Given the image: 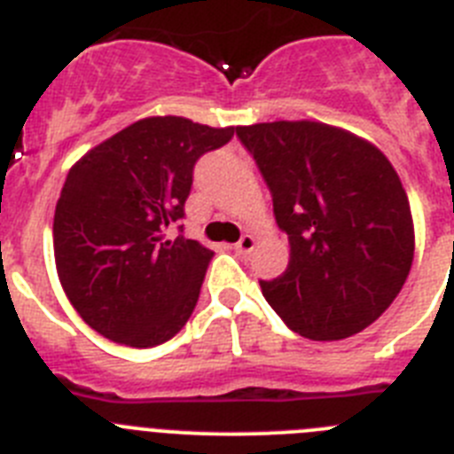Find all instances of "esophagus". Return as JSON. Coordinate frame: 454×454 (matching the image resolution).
<instances>
[{
    "label": "esophagus",
    "mask_w": 454,
    "mask_h": 454,
    "mask_svg": "<svg viewBox=\"0 0 454 454\" xmlns=\"http://www.w3.org/2000/svg\"><path fill=\"white\" fill-rule=\"evenodd\" d=\"M256 246V239L252 234H243L240 236V240L234 246V250L239 252V254H250L252 250H254Z\"/></svg>",
    "instance_id": "1"
}]
</instances>
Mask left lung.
<instances>
[{"mask_svg":"<svg viewBox=\"0 0 454 454\" xmlns=\"http://www.w3.org/2000/svg\"><path fill=\"white\" fill-rule=\"evenodd\" d=\"M272 192L291 263L262 282L293 332L339 340L388 309L414 262V220L398 172L371 140L316 120L236 127Z\"/></svg>","mask_w":454,"mask_h":454,"instance_id":"left-lung-1","label":"left lung"}]
</instances>
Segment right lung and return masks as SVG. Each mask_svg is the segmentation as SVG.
<instances>
[{
    "instance_id": "1",
    "label": "right lung",
    "mask_w": 454,
    "mask_h": 454,
    "mask_svg": "<svg viewBox=\"0 0 454 454\" xmlns=\"http://www.w3.org/2000/svg\"><path fill=\"white\" fill-rule=\"evenodd\" d=\"M234 127L152 115L88 150L54 211V259L72 307L106 339L152 348L191 318L214 252L166 231L184 215L192 166Z\"/></svg>"
}]
</instances>
